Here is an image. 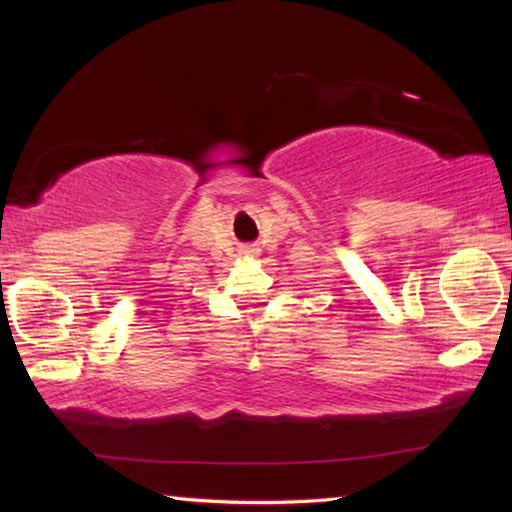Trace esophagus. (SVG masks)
I'll use <instances>...</instances> for the list:
<instances>
[{"label": "esophagus", "instance_id": "1", "mask_svg": "<svg viewBox=\"0 0 512 512\" xmlns=\"http://www.w3.org/2000/svg\"><path fill=\"white\" fill-rule=\"evenodd\" d=\"M246 253H248V255H255V253H259V250H257V248H248Z\"/></svg>", "mask_w": 512, "mask_h": 512}]
</instances>
